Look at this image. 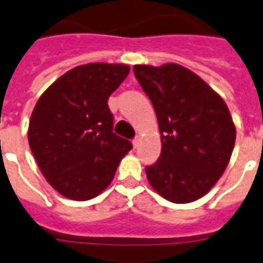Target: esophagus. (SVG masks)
Returning a JSON list of instances; mask_svg holds the SVG:
<instances>
[{
	"label": "esophagus",
	"instance_id": "1",
	"mask_svg": "<svg viewBox=\"0 0 263 263\" xmlns=\"http://www.w3.org/2000/svg\"><path fill=\"white\" fill-rule=\"evenodd\" d=\"M140 143V138L139 136H135L134 139H132V144H134V147H138Z\"/></svg>",
	"mask_w": 263,
	"mask_h": 263
}]
</instances>
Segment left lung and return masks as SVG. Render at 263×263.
<instances>
[{"label":"left lung","instance_id":"obj_1","mask_svg":"<svg viewBox=\"0 0 263 263\" xmlns=\"http://www.w3.org/2000/svg\"><path fill=\"white\" fill-rule=\"evenodd\" d=\"M134 73L154 106L162 143L158 161L146 166L148 183L173 203L199 199L232 156L236 128L228 106L179 64L135 65Z\"/></svg>","mask_w":263,"mask_h":263}]
</instances>
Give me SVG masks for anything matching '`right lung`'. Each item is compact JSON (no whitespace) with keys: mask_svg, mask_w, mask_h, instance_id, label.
I'll return each instance as SVG.
<instances>
[{"mask_svg":"<svg viewBox=\"0 0 263 263\" xmlns=\"http://www.w3.org/2000/svg\"><path fill=\"white\" fill-rule=\"evenodd\" d=\"M129 73L124 64L92 63L55 80L35 105L28 143L51 187L73 200L99 195L132 148L113 132L107 99Z\"/></svg>","mask_w":263,"mask_h":263,"instance_id":"add662e5","label":"right lung"}]
</instances>
